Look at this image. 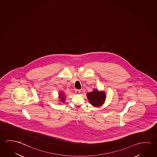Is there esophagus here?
<instances>
[{
    "label": "esophagus",
    "mask_w": 157,
    "mask_h": 157,
    "mask_svg": "<svg viewBox=\"0 0 157 157\" xmlns=\"http://www.w3.org/2000/svg\"><path fill=\"white\" fill-rule=\"evenodd\" d=\"M81 92V91H80V90H75V93H76V94H79Z\"/></svg>",
    "instance_id": "1"
}]
</instances>
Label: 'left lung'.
Masks as SVG:
<instances>
[{"instance_id": "8db88e82", "label": "left lung", "mask_w": 157, "mask_h": 157, "mask_svg": "<svg viewBox=\"0 0 157 157\" xmlns=\"http://www.w3.org/2000/svg\"><path fill=\"white\" fill-rule=\"evenodd\" d=\"M87 96L90 104L95 107H98L103 104L106 98L105 93L104 92H99L97 90L87 93Z\"/></svg>"}]
</instances>
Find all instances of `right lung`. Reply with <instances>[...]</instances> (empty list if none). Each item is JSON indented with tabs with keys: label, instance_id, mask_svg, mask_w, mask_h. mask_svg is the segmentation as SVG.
I'll use <instances>...</instances> for the list:
<instances>
[{
	"label": "right lung",
	"instance_id": "right-lung-1",
	"mask_svg": "<svg viewBox=\"0 0 157 157\" xmlns=\"http://www.w3.org/2000/svg\"><path fill=\"white\" fill-rule=\"evenodd\" d=\"M59 99L60 100V101L63 102V103H64L65 100L64 93H63L60 92L59 94Z\"/></svg>",
	"mask_w": 157,
	"mask_h": 157
}]
</instances>
